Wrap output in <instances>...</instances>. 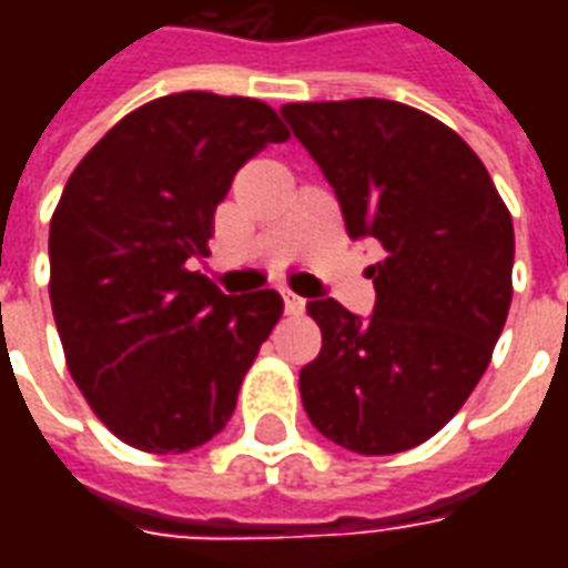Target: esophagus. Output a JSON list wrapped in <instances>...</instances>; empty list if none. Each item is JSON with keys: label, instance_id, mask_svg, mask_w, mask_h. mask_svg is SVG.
Wrapping results in <instances>:
<instances>
[{"label": "esophagus", "instance_id": "esophagus-1", "mask_svg": "<svg viewBox=\"0 0 568 568\" xmlns=\"http://www.w3.org/2000/svg\"><path fill=\"white\" fill-rule=\"evenodd\" d=\"M283 304H285V313H301V310H304V297L295 295V292H288V288H283Z\"/></svg>", "mask_w": 568, "mask_h": 568}]
</instances>
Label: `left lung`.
Segmentation results:
<instances>
[{
	"label": "left lung",
	"instance_id": "1",
	"mask_svg": "<svg viewBox=\"0 0 568 568\" xmlns=\"http://www.w3.org/2000/svg\"><path fill=\"white\" fill-rule=\"evenodd\" d=\"M280 112L334 187L346 234L386 248L368 267L371 320L307 301L322 349L301 368L304 410L346 450H410L487 371L511 307V212L463 136L419 109L365 97Z\"/></svg>",
	"mask_w": 568,
	"mask_h": 568
}]
</instances>
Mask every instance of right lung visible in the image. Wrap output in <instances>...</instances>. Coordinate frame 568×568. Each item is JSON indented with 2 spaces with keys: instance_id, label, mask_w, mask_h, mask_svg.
Segmentation results:
<instances>
[{
  "instance_id": "1",
  "label": "right lung",
  "mask_w": 568,
  "mask_h": 568,
  "mask_svg": "<svg viewBox=\"0 0 568 568\" xmlns=\"http://www.w3.org/2000/svg\"><path fill=\"white\" fill-rule=\"evenodd\" d=\"M285 140L261 100L170 93L121 118L69 175L48 236L51 310L75 386L136 450L215 438L283 316L273 288L224 295L191 261L210 255L236 170Z\"/></svg>"
}]
</instances>
